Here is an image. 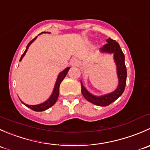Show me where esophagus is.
I'll use <instances>...</instances> for the list:
<instances>
[{
	"label": "esophagus",
	"mask_w": 150,
	"mask_h": 150,
	"mask_svg": "<svg viewBox=\"0 0 150 150\" xmlns=\"http://www.w3.org/2000/svg\"><path fill=\"white\" fill-rule=\"evenodd\" d=\"M78 63H79V61H78V59H77L75 58H72L70 60V64L72 66H76L78 65Z\"/></svg>",
	"instance_id": "esophagus-1"
}]
</instances>
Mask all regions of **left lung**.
Segmentation results:
<instances>
[{"label":"left lung","instance_id":"1","mask_svg":"<svg viewBox=\"0 0 150 150\" xmlns=\"http://www.w3.org/2000/svg\"><path fill=\"white\" fill-rule=\"evenodd\" d=\"M107 44L104 45V46L101 48V52L114 54V59L117 66V74L118 77V86L117 88L114 91L108 94L100 96H94L86 90V88L83 85L82 81H81V93L85 99L91 103L95 105L101 106V107L108 106L109 104L112 103L121 96L125 90L127 78V70L125 64V56L120 46L115 40L111 38L107 39Z\"/></svg>","mask_w":150,"mask_h":150}]
</instances>
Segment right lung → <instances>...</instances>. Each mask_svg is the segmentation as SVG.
Masks as SVG:
<instances>
[{
  "label": "right lung",
  "instance_id": "obj_1",
  "mask_svg": "<svg viewBox=\"0 0 150 150\" xmlns=\"http://www.w3.org/2000/svg\"><path fill=\"white\" fill-rule=\"evenodd\" d=\"M43 33H46V32H43ZM43 33H41L40 34H42ZM36 38L37 37L35 38L33 40H32L31 41L28 43V46H27L26 50H25V52H24V54L22 55V57H21L19 61H22V58H23L24 56H25V54H26L27 51H28L29 46H30V45H31V43H33L35 40ZM69 68L70 67H67L64 70H63L62 72H60L59 75H58V78H57V82H56L55 86H54V91H53L52 94L51 95V96H50V97L47 99L46 102H44L43 103H42V104H37V105H28V104H25V103H23V102H22V103L25 104V106H27V107H29V108L31 109V110H34V111H36V112L44 111V110H47V109H48V108H50L51 107H52V106L56 103L57 99H58L59 93V86H60V84H61L62 81H63V79L65 78V76L67 75V74L68 71H69Z\"/></svg>",
  "mask_w": 150,
  "mask_h": 150
}]
</instances>
